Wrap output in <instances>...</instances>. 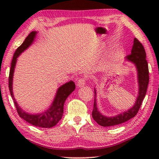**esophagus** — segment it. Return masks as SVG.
<instances>
[{
  "mask_svg": "<svg viewBox=\"0 0 159 159\" xmlns=\"http://www.w3.org/2000/svg\"><path fill=\"white\" fill-rule=\"evenodd\" d=\"M85 79H84V78H81V79H80L77 82V85L79 88L83 87V86L85 85Z\"/></svg>",
  "mask_w": 159,
  "mask_h": 159,
  "instance_id": "obj_1",
  "label": "esophagus"
}]
</instances>
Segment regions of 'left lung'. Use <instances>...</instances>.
<instances>
[{
    "mask_svg": "<svg viewBox=\"0 0 159 159\" xmlns=\"http://www.w3.org/2000/svg\"><path fill=\"white\" fill-rule=\"evenodd\" d=\"M125 60L134 64L138 71V82L139 86L138 98L134 106L129 109L128 111L120 113L114 116H106L102 115L98 109L96 99L97 92L95 88V100H94L92 116L93 119L99 125L103 127H109V126L120 124L135 116L146 95L149 80V68H148V63L146 60V52H145L144 48L136 38L134 39L131 53L126 56Z\"/></svg>",
    "mask_w": 159,
    "mask_h": 159,
    "instance_id": "obj_1",
    "label": "left lung"
}]
</instances>
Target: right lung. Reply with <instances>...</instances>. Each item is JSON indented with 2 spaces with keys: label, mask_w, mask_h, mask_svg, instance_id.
I'll return each mask as SVG.
<instances>
[{
  "label": "right lung",
  "mask_w": 159,
  "mask_h": 159,
  "mask_svg": "<svg viewBox=\"0 0 159 159\" xmlns=\"http://www.w3.org/2000/svg\"><path fill=\"white\" fill-rule=\"evenodd\" d=\"M37 34V31H32L29 34V36L26 38L25 41L16 50L15 52L13 55V58L11 62V68H10L9 74V90L11 95L12 98L14 101L15 105L17 109V111L20 116L27 121L29 123L38 127L50 128L55 126L61 120L64 113V104L65 102L66 98L76 88L75 83L72 80L66 83L65 84L60 86L57 89V93L55 97V99L52 102L51 106L46 111L43 113L36 114H31L29 113L26 112L21 107L18 105L17 101L15 100L12 91V81L13 75H14L15 68L17 63V57L20 55L21 52H23L25 50L30 46L34 41L35 38Z\"/></svg>",
  "instance_id": "add662e5"
}]
</instances>
